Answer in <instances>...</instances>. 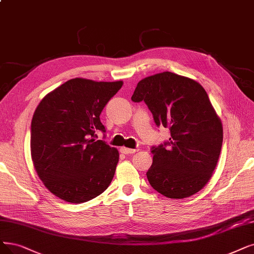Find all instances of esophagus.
Segmentation results:
<instances>
[{"mask_svg": "<svg viewBox=\"0 0 254 254\" xmlns=\"http://www.w3.org/2000/svg\"><path fill=\"white\" fill-rule=\"evenodd\" d=\"M121 153L123 154H132V153H135V152H137L138 150L137 149H129V148H126V147H122L120 149Z\"/></svg>", "mask_w": 254, "mask_h": 254, "instance_id": "esophagus-1", "label": "esophagus"}]
</instances>
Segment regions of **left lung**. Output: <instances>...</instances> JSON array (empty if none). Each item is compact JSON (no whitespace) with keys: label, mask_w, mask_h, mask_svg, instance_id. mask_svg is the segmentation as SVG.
Segmentation results:
<instances>
[{"label":"left lung","mask_w":254,"mask_h":254,"mask_svg":"<svg viewBox=\"0 0 254 254\" xmlns=\"http://www.w3.org/2000/svg\"><path fill=\"white\" fill-rule=\"evenodd\" d=\"M144 102L157 126L169 128V141L152 147L147 172L151 187L168 198L196 194L210 179L220 156L223 127L197 81L171 72L140 80L131 97Z\"/></svg>","instance_id":"1"}]
</instances>
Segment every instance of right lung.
<instances>
[{
    "instance_id": "obj_1",
    "label": "right lung",
    "mask_w": 254,
    "mask_h": 254,
    "mask_svg": "<svg viewBox=\"0 0 254 254\" xmlns=\"http://www.w3.org/2000/svg\"><path fill=\"white\" fill-rule=\"evenodd\" d=\"M123 81L75 78L49 93L31 122V157L38 177L56 197L69 203L96 198L108 188L119 151L97 139L105 132L100 115Z\"/></svg>"
}]
</instances>
